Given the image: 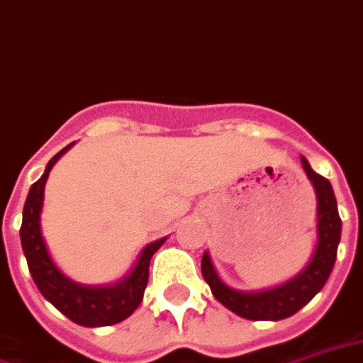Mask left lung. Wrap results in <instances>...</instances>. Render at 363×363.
<instances>
[{
    "instance_id": "left-lung-1",
    "label": "left lung",
    "mask_w": 363,
    "mask_h": 363,
    "mask_svg": "<svg viewBox=\"0 0 363 363\" xmlns=\"http://www.w3.org/2000/svg\"><path fill=\"white\" fill-rule=\"evenodd\" d=\"M301 166L306 170L317 197V243L313 255L294 279L286 280L284 284L259 290V292H242L236 288H230L218 277L214 269L208 251L203 253L201 259V272L207 280L211 292L224 308L234 311L236 315L251 321H280L300 311L317 292H321L325 282L329 279L330 271L337 261V250L340 243V230L342 222L338 216L337 199L329 179L319 176L311 170L309 162L301 156Z\"/></svg>"
}]
</instances>
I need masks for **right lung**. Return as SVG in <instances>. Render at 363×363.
<instances>
[{
    "instance_id": "1",
    "label": "right lung",
    "mask_w": 363,
    "mask_h": 363,
    "mask_svg": "<svg viewBox=\"0 0 363 363\" xmlns=\"http://www.w3.org/2000/svg\"><path fill=\"white\" fill-rule=\"evenodd\" d=\"M75 143L67 145L48 162L42 178L33 184L30 191L26 195L25 208H23V224H21V245L25 251L28 271L33 274L34 284L38 286L40 294L52 306L62 311L63 315L69 317L71 321L83 327H106L123 321L139 308L143 294L149 282L150 259L158 247L166 242L160 238L156 242L145 245L139 257L127 272L108 286H86L79 284L69 277H65L54 259L48 251V245L42 236L40 214L44 207V187L54 164L62 158Z\"/></svg>"
}]
</instances>
